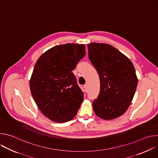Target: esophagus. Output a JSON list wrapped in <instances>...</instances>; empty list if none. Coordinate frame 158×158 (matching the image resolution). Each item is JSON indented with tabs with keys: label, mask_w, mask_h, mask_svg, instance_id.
<instances>
[{
	"label": "esophagus",
	"mask_w": 158,
	"mask_h": 158,
	"mask_svg": "<svg viewBox=\"0 0 158 158\" xmlns=\"http://www.w3.org/2000/svg\"><path fill=\"white\" fill-rule=\"evenodd\" d=\"M84 90L85 93H87V91H88V85L87 84L84 85Z\"/></svg>",
	"instance_id": "obj_1"
}]
</instances>
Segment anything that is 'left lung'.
Listing matches in <instances>:
<instances>
[{
	"label": "left lung",
	"mask_w": 158,
	"mask_h": 158,
	"mask_svg": "<svg viewBox=\"0 0 158 158\" xmlns=\"http://www.w3.org/2000/svg\"><path fill=\"white\" fill-rule=\"evenodd\" d=\"M89 59L100 79V91L93 106L99 118L110 120L123 115L131 104L138 85L131 61L107 44L87 45Z\"/></svg>",
	"instance_id": "8db88e82"
}]
</instances>
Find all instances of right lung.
Instances as JSON below:
<instances>
[{"mask_svg":"<svg viewBox=\"0 0 158 158\" xmlns=\"http://www.w3.org/2000/svg\"><path fill=\"white\" fill-rule=\"evenodd\" d=\"M85 54L84 45L61 44L44 52L34 66L32 96L42 113L54 122L73 119L83 101V92L72 71Z\"/></svg>","mask_w":158,"mask_h":158,"instance_id":"add662e5","label":"right lung"}]
</instances>
